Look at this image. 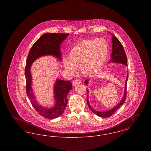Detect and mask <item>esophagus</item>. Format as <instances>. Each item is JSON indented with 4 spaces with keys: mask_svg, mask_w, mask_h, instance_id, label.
I'll use <instances>...</instances> for the list:
<instances>
[{
    "mask_svg": "<svg viewBox=\"0 0 151 151\" xmlns=\"http://www.w3.org/2000/svg\"><path fill=\"white\" fill-rule=\"evenodd\" d=\"M81 81L78 79H75L72 81V86H76L80 84Z\"/></svg>",
    "mask_w": 151,
    "mask_h": 151,
    "instance_id": "esophagus-1",
    "label": "esophagus"
}]
</instances>
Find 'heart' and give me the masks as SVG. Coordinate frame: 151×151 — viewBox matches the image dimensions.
<instances>
[{
	"mask_svg": "<svg viewBox=\"0 0 151 151\" xmlns=\"http://www.w3.org/2000/svg\"><path fill=\"white\" fill-rule=\"evenodd\" d=\"M108 54V43L105 40H85L72 48L68 55L69 60H63V65L69 72L73 73L75 67H80L84 75L91 76L104 64Z\"/></svg>",
	"mask_w": 151,
	"mask_h": 151,
	"instance_id": "obj_1",
	"label": "heart"
}]
</instances>
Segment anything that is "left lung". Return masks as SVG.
Instances as JSON below:
<instances>
[{
    "label": "left lung",
    "mask_w": 151,
    "mask_h": 151,
    "mask_svg": "<svg viewBox=\"0 0 151 151\" xmlns=\"http://www.w3.org/2000/svg\"><path fill=\"white\" fill-rule=\"evenodd\" d=\"M112 35V34H111ZM113 37H112V52H111V59L109 61V63H122L125 65H127V58L126 54V52L124 51V50L123 49V47L122 46V43L120 42V41L118 40V39L115 37L114 35H112ZM129 78V73L127 75L126 77V83H125V87H124V94L122 97V100L115 107L112 108L111 109H110L108 111H98L93 109H92L91 106L89 101H88V96L87 98V104L89 106V109L92 111H93L94 114L96 115L102 117V118H106L110 116L111 115H113L115 111L120 108L124 101L126 100V95H127V80ZM88 80H86L85 81V84L86 86H88ZM87 94L88 95L89 94V91L87 89Z\"/></svg>",
    "instance_id": "obj_1"
}]
</instances>
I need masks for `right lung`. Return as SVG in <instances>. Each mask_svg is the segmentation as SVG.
<instances>
[{
  "label": "right lung",
  "instance_id": "right-lung-1",
  "mask_svg": "<svg viewBox=\"0 0 151 151\" xmlns=\"http://www.w3.org/2000/svg\"><path fill=\"white\" fill-rule=\"evenodd\" d=\"M68 35V33H45L32 46L27 59L25 70L27 94L33 108L46 118H56L63 113L67 105V94L72 89V84L70 81L57 79L54 88L55 105L52 108H43L35 98L32 88L30 67L37 58L42 56L53 55L61 60L60 45Z\"/></svg>",
  "mask_w": 151,
  "mask_h": 151
}]
</instances>
